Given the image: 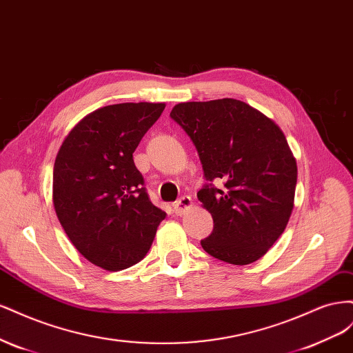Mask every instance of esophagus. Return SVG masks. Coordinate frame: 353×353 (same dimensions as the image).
Here are the masks:
<instances>
[{"label": "esophagus", "instance_id": "obj_1", "mask_svg": "<svg viewBox=\"0 0 353 353\" xmlns=\"http://www.w3.org/2000/svg\"><path fill=\"white\" fill-rule=\"evenodd\" d=\"M191 208H193V200H191V197H188V196H183L178 201H175V205H174L176 215H183V213H185Z\"/></svg>", "mask_w": 353, "mask_h": 353}]
</instances>
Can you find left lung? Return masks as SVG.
I'll list each match as a JSON object with an SVG mask.
<instances>
[{
	"label": "left lung",
	"instance_id": "8db88e82",
	"mask_svg": "<svg viewBox=\"0 0 353 353\" xmlns=\"http://www.w3.org/2000/svg\"><path fill=\"white\" fill-rule=\"evenodd\" d=\"M170 117L193 140L208 181L197 193L213 219L201 248L232 265L253 263L284 232L294 208L297 165L284 132L236 99L188 101Z\"/></svg>",
	"mask_w": 353,
	"mask_h": 353
}]
</instances>
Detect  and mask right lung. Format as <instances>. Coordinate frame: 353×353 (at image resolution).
Wrapping results in <instances>:
<instances>
[{
  "mask_svg": "<svg viewBox=\"0 0 353 353\" xmlns=\"http://www.w3.org/2000/svg\"><path fill=\"white\" fill-rule=\"evenodd\" d=\"M165 103H121L91 112L63 140L52 172V205L77 250L121 271L150 250L166 213L148 199L132 153Z\"/></svg>",
  "mask_w": 353,
  "mask_h": 353,
  "instance_id": "add662e5",
  "label": "right lung"
}]
</instances>
